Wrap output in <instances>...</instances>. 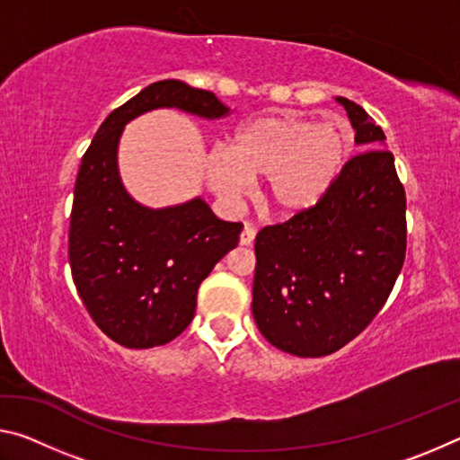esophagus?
<instances>
[{
    "label": "esophagus",
    "instance_id": "esophagus-1",
    "mask_svg": "<svg viewBox=\"0 0 460 460\" xmlns=\"http://www.w3.org/2000/svg\"><path fill=\"white\" fill-rule=\"evenodd\" d=\"M253 239H255V227H253L252 223H245V227H243V231H241V235H239V243L241 245H252Z\"/></svg>",
    "mask_w": 460,
    "mask_h": 460
}]
</instances>
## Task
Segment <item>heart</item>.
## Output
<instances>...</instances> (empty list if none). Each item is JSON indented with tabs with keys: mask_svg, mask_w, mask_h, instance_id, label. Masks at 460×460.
<instances>
[{
	"mask_svg": "<svg viewBox=\"0 0 460 460\" xmlns=\"http://www.w3.org/2000/svg\"><path fill=\"white\" fill-rule=\"evenodd\" d=\"M351 150V131L341 121L261 115L237 126L227 147L207 154V182L221 199L235 202L249 181L266 178L263 199L271 211L308 213L337 182Z\"/></svg>",
	"mask_w": 460,
	"mask_h": 460,
	"instance_id": "heart-1",
	"label": "heart"
}]
</instances>
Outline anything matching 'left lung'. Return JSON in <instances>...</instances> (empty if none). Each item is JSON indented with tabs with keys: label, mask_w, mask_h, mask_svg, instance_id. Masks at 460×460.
Masks as SVG:
<instances>
[{
	"label": "left lung",
	"mask_w": 460,
	"mask_h": 460,
	"mask_svg": "<svg viewBox=\"0 0 460 460\" xmlns=\"http://www.w3.org/2000/svg\"><path fill=\"white\" fill-rule=\"evenodd\" d=\"M355 144L321 205L255 237L253 318L276 349L324 357L353 341L385 305L406 258V192L384 129L337 97Z\"/></svg>",
	"instance_id": "left-lung-1"
}]
</instances>
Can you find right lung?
Returning a JSON list of instances; mask_svg holds the SVG:
<instances>
[{
    "label": "right lung",
    "instance_id": "right-lung-1",
    "mask_svg": "<svg viewBox=\"0 0 460 460\" xmlns=\"http://www.w3.org/2000/svg\"><path fill=\"white\" fill-rule=\"evenodd\" d=\"M172 107L202 119L229 113L211 91L176 79L147 84L101 123L75 184L68 261L76 292L99 329L128 349L166 345L190 324L200 282L243 229L215 217L200 197L150 208L123 186V128Z\"/></svg>",
    "mask_w": 460,
    "mask_h": 460
}]
</instances>
